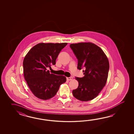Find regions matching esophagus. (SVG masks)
I'll use <instances>...</instances> for the list:
<instances>
[{"label":"esophagus","instance_id":"obj_1","mask_svg":"<svg viewBox=\"0 0 134 134\" xmlns=\"http://www.w3.org/2000/svg\"><path fill=\"white\" fill-rule=\"evenodd\" d=\"M72 79H73V77H66V80H72Z\"/></svg>","mask_w":134,"mask_h":134}]
</instances>
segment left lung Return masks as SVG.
Instances as JSON below:
<instances>
[{
	"label": "left lung",
	"instance_id": "obj_1",
	"mask_svg": "<svg viewBox=\"0 0 134 134\" xmlns=\"http://www.w3.org/2000/svg\"><path fill=\"white\" fill-rule=\"evenodd\" d=\"M70 47L78 60L77 69H84V77H76L79 86L73 90V95L81 101L92 100L105 85L109 69L108 59L102 49L93 43H72Z\"/></svg>",
	"mask_w": 134,
	"mask_h": 134
}]
</instances>
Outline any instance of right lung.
Returning <instances> with one entry per match:
<instances>
[{"label": "right lung", "instance_id": "right-lung-1", "mask_svg": "<svg viewBox=\"0 0 134 134\" xmlns=\"http://www.w3.org/2000/svg\"><path fill=\"white\" fill-rule=\"evenodd\" d=\"M67 43H40L26 55L23 62L25 80L31 92L42 100L51 99L57 94L60 85L65 82L63 76L51 74L47 68L55 65V60Z\"/></svg>", "mask_w": 134, "mask_h": 134}]
</instances>
